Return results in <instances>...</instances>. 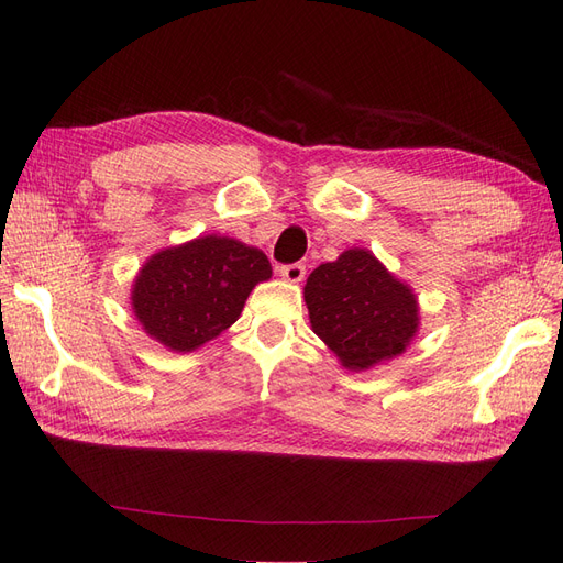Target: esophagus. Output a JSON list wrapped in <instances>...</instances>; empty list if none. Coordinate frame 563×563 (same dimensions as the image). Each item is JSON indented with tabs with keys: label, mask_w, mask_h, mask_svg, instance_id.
I'll return each instance as SVG.
<instances>
[{
	"label": "esophagus",
	"mask_w": 563,
	"mask_h": 563,
	"mask_svg": "<svg viewBox=\"0 0 563 563\" xmlns=\"http://www.w3.org/2000/svg\"><path fill=\"white\" fill-rule=\"evenodd\" d=\"M279 277L291 282V284H300L305 279V265L302 263H294V265H282L279 267Z\"/></svg>",
	"instance_id": "esophagus-1"
}]
</instances>
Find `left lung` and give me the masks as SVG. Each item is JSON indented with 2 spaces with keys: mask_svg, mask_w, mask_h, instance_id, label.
Instances as JSON below:
<instances>
[{
  "mask_svg": "<svg viewBox=\"0 0 563 563\" xmlns=\"http://www.w3.org/2000/svg\"><path fill=\"white\" fill-rule=\"evenodd\" d=\"M302 294L312 331L354 373L397 360L420 331L413 288L368 249L352 246L333 263H321Z\"/></svg>",
  "mask_w": 563,
  "mask_h": 563,
  "instance_id": "obj_1",
  "label": "left lung"
}]
</instances>
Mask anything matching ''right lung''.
<instances>
[{"label":"right lung","instance_id":"obj_1","mask_svg":"<svg viewBox=\"0 0 563 563\" xmlns=\"http://www.w3.org/2000/svg\"><path fill=\"white\" fill-rule=\"evenodd\" d=\"M269 277L261 249L203 234L150 255L131 284V310L152 340L185 354L230 329Z\"/></svg>","mask_w":563,"mask_h":563}]
</instances>
